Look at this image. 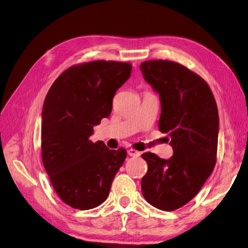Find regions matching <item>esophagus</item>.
<instances>
[{"label": "esophagus", "mask_w": 248, "mask_h": 248, "mask_svg": "<svg viewBox=\"0 0 248 248\" xmlns=\"http://www.w3.org/2000/svg\"><path fill=\"white\" fill-rule=\"evenodd\" d=\"M127 153H128V155L131 157H139L140 155V153L134 149H129L128 151H127Z\"/></svg>", "instance_id": "esophagus-1"}]
</instances>
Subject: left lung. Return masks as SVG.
Here are the masks:
<instances>
[{"instance_id": "obj_1", "label": "left lung", "mask_w": 248, "mask_h": 248, "mask_svg": "<svg viewBox=\"0 0 248 248\" xmlns=\"http://www.w3.org/2000/svg\"><path fill=\"white\" fill-rule=\"evenodd\" d=\"M148 84L159 94V130L168 133L174 154L162 159L141 155L148 163L141 178L142 196L150 205L174 211L197 196L216 163L219 118L211 89L185 66L150 60L140 64Z\"/></svg>"}]
</instances>
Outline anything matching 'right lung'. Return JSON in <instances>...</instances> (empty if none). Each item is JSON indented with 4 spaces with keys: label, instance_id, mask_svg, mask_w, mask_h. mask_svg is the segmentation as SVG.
<instances>
[{
    "label": "right lung",
    "instance_id": "add662e5",
    "mask_svg": "<svg viewBox=\"0 0 248 248\" xmlns=\"http://www.w3.org/2000/svg\"><path fill=\"white\" fill-rule=\"evenodd\" d=\"M131 69L130 63L103 60L73 65L55 80L44 100L43 166L59 198L74 209L101 205L123 166L124 148L109 150L90 137L110 115L115 93Z\"/></svg>",
    "mask_w": 248,
    "mask_h": 248
}]
</instances>
